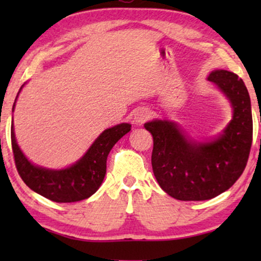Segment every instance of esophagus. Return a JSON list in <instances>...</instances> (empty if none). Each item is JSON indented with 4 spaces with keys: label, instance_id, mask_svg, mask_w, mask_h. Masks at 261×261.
Instances as JSON below:
<instances>
[{
    "label": "esophagus",
    "instance_id": "obj_1",
    "mask_svg": "<svg viewBox=\"0 0 261 261\" xmlns=\"http://www.w3.org/2000/svg\"><path fill=\"white\" fill-rule=\"evenodd\" d=\"M151 117V110L148 108H139L135 110L134 114V121L139 124L144 123Z\"/></svg>",
    "mask_w": 261,
    "mask_h": 261
}]
</instances>
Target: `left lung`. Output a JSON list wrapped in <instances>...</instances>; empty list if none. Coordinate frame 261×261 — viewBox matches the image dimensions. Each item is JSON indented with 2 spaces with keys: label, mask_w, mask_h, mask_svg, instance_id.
<instances>
[{
  "label": "left lung",
  "mask_w": 261,
  "mask_h": 261,
  "mask_svg": "<svg viewBox=\"0 0 261 261\" xmlns=\"http://www.w3.org/2000/svg\"><path fill=\"white\" fill-rule=\"evenodd\" d=\"M208 80L227 95L234 109L233 120L216 140L196 144L169 121L145 123L153 137L155 179L179 201H205L228 190L244 172L251 152L253 119L245 83L226 70L213 71Z\"/></svg>",
  "instance_id": "obj_1"
}]
</instances>
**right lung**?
I'll return each instance as SVG.
<instances>
[{
    "label": "right lung",
    "mask_w": 261,
    "mask_h": 261,
    "mask_svg": "<svg viewBox=\"0 0 261 261\" xmlns=\"http://www.w3.org/2000/svg\"><path fill=\"white\" fill-rule=\"evenodd\" d=\"M130 127L129 123H121L106 129L74 165L55 171L42 169L28 162L16 144L12 124L10 138L16 170L28 188L49 201L57 203L82 201L97 191L105 179L107 156L110 149L130 130Z\"/></svg>",
    "instance_id": "right-lung-1"
}]
</instances>
